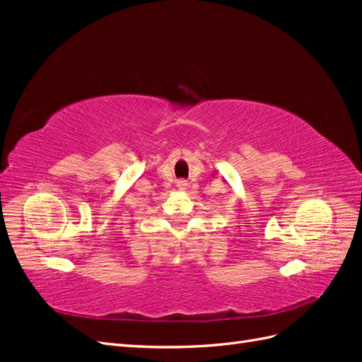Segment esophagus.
I'll return each instance as SVG.
<instances>
[{
    "label": "esophagus",
    "mask_w": 362,
    "mask_h": 362,
    "mask_svg": "<svg viewBox=\"0 0 362 362\" xmlns=\"http://www.w3.org/2000/svg\"><path fill=\"white\" fill-rule=\"evenodd\" d=\"M177 187H178V190H180V192H184V190H185V187H187V182H185L184 180H181V181H178V182H177Z\"/></svg>",
    "instance_id": "esophagus-1"
}]
</instances>
